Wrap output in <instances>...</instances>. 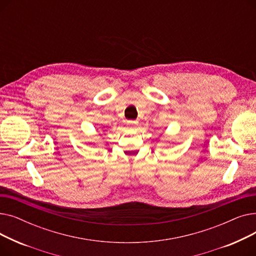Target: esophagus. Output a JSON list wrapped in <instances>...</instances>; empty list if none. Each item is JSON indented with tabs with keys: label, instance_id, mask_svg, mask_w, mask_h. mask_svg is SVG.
<instances>
[{
	"label": "esophagus",
	"instance_id": "34e87169",
	"mask_svg": "<svg viewBox=\"0 0 256 256\" xmlns=\"http://www.w3.org/2000/svg\"><path fill=\"white\" fill-rule=\"evenodd\" d=\"M139 124L138 120H130L128 121V126H137Z\"/></svg>",
	"mask_w": 256,
	"mask_h": 256
}]
</instances>
